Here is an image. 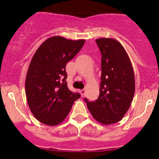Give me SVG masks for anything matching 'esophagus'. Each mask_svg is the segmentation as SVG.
<instances>
[{"label": "esophagus", "instance_id": "esophagus-1", "mask_svg": "<svg viewBox=\"0 0 159 159\" xmlns=\"http://www.w3.org/2000/svg\"><path fill=\"white\" fill-rule=\"evenodd\" d=\"M80 93H81V97H84L85 93H86V90H85L84 89H83V90H80Z\"/></svg>", "mask_w": 159, "mask_h": 159}]
</instances>
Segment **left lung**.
I'll list each match as a JSON object with an SVG mask.
<instances>
[{
    "label": "left lung",
    "mask_w": 159,
    "mask_h": 159,
    "mask_svg": "<svg viewBox=\"0 0 159 159\" xmlns=\"http://www.w3.org/2000/svg\"><path fill=\"white\" fill-rule=\"evenodd\" d=\"M102 54L101 82L98 99L84 101L94 119L111 125L122 119L131 105L135 79L128 53L121 43L112 38L96 40Z\"/></svg>",
    "instance_id": "8db88e82"
}]
</instances>
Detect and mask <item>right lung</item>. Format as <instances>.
I'll list each match as a JSON object with an SVG mask.
<instances>
[{"instance_id":"right-lung-1","label":"right lung","mask_w":159,"mask_h":159,"mask_svg":"<svg viewBox=\"0 0 159 159\" xmlns=\"http://www.w3.org/2000/svg\"><path fill=\"white\" fill-rule=\"evenodd\" d=\"M84 42L53 36L43 42L33 56L26 75L25 95L31 113L41 123L60 125L81 97L68 88L66 66Z\"/></svg>"}]
</instances>
